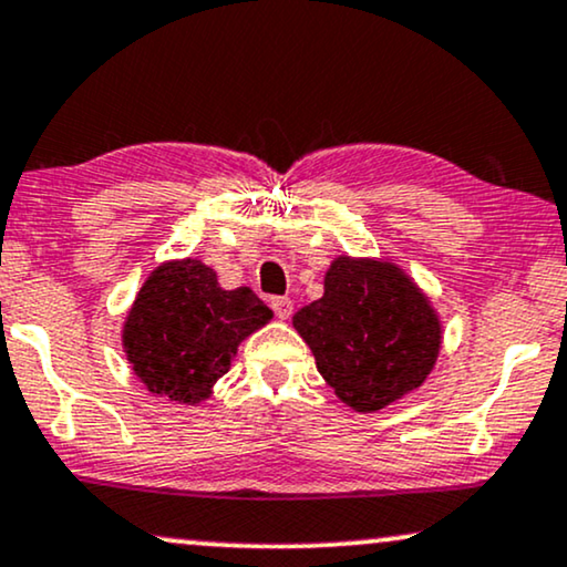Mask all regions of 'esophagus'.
Returning <instances> with one entry per match:
<instances>
[{
	"mask_svg": "<svg viewBox=\"0 0 567 567\" xmlns=\"http://www.w3.org/2000/svg\"><path fill=\"white\" fill-rule=\"evenodd\" d=\"M269 306H271V311H275L277 319L285 321V319H290V316H292V300L290 298L277 296V298L269 300Z\"/></svg>",
	"mask_w": 567,
	"mask_h": 567,
	"instance_id": "34e87169",
	"label": "esophagus"
}]
</instances>
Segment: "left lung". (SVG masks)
Masks as SVG:
<instances>
[{
	"mask_svg": "<svg viewBox=\"0 0 567 567\" xmlns=\"http://www.w3.org/2000/svg\"><path fill=\"white\" fill-rule=\"evenodd\" d=\"M292 327L334 394L358 412L417 389L441 350V323L406 275L350 256L331 264L323 298L300 308Z\"/></svg>",
	"mask_w": 567,
	"mask_h": 567,
	"instance_id": "obj_1",
	"label": "left lung"
}]
</instances>
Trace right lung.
<instances>
[{"label":"right lung","instance_id":"obj_1","mask_svg":"<svg viewBox=\"0 0 567 567\" xmlns=\"http://www.w3.org/2000/svg\"><path fill=\"white\" fill-rule=\"evenodd\" d=\"M269 319L251 288L223 290L202 261H171L142 285L124 327V350L153 394L196 404L228 373L240 339Z\"/></svg>","mask_w":567,"mask_h":567}]
</instances>
